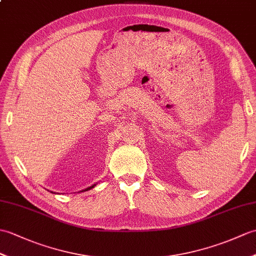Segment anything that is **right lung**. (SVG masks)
I'll return each instance as SVG.
<instances>
[{
	"mask_svg": "<svg viewBox=\"0 0 256 256\" xmlns=\"http://www.w3.org/2000/svg\"><path fill=\"white\" fill-rule=\"evenodd\" d=\"M94 186H96V184H94V186H90V188H86V190H84V191H88V190H90V188H94Z\"/></svg>",
	"mask_w": 256,
	"mask_h": 256,
	"instance_id": "1",
	"label": "right lung"
}]
</instances>
